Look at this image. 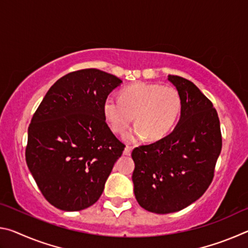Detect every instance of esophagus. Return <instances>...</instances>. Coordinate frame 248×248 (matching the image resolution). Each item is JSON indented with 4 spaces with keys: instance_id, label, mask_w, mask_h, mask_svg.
Instances as JSON below:
<instances>
[{
    "instance_id": "obj_1",
    "label": "esophagus",
    "mask_w": 248,
    "mask_h": 248,
    "mask_svg": "<svg viewBox=\"0 0 248 248\" xmlns=\"http://www.w3.org/2000/svg\"><path fill=\"white\" fill-rule=\"evenodd\" d=\"M131 151H132V148H131V146L127 145V146H125V148H124V155H130V154H131Z\"/></svg>"
}]
</instances>
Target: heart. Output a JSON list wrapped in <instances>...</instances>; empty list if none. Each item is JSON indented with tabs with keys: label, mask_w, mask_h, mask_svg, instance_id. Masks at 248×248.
<instances>
[{
	"label": "heart",
	"mask_w": 248,
	"mask_h": 248,
	"mask_svg": "<svg viewBox=\"0 0 248 248\" xmlns=\"http://www.w3.org/2000/svg\"><path fill=\"white\" fill-rule=\"evenodd\" d=\"M182 109L178 91L156 83H136L123 91L120 97L108 96L104 100V116L112 131L121 133L136 120V128L124 136V141L136 142L149 137L164 138L173 129Z\"/></svg>",
	"instance_id": "1"
}]
</instances>
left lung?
Masks as SVG:
<instances>
[{
	"instance_id": "8db88e82",
	"label": "left lung",
	"mask_w": 248,
	"mask_h": 248,
	"mask_svg": "<svg viewBox=\"0 0 248 248\" xmlns=\"http://www.w3.org/2000/svg\"><path fill=\"white\" fill-rule=\"evenodd\" d=\"M169 81L182 99L177 125L161 140L138 146L131 154L137 201L157 215L180 211L204 194L222 149L220 120L211 100L186 78L169 75Z\"/></svg>"
}]
</instances>
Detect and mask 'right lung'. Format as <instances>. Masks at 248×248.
Here are the masks:
<instances>
[{"label": "right lung", "instance_id": "obj_1", "mask_svg": "<svg viewBox=\"0 0 248 248\" xmlns=\"http://www.w3.org/2000/svg\"><path fill=\"white\" fill-rule=\"evenodd\" d=\"M123 82L97 69L68 73L50 87L28 127L26 163L41 194L63 211L102 196L124 144L104 116V100Z\"/></svg>", "mask_w": 248, "mask_h": 248}]
</instances>
